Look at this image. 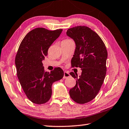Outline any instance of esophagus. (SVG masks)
<instances>
[{"label": "esophagus", "instance_id": "obj_1", "mask_svg": "<svg viewBox=\"0 0 129 129\" xmlns=\"http://www.w3.org/2000/svg\"><path fill=\"white\" fill-rule=\"evenodd\" d=\"M69 76H70V74H69V73L67 72H64V76H63V78H64V79H66V78H69Z\"/></svg>", "mask_w": 129, "mask_h": 129}]
</instances>
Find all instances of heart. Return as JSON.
<instances>
[{"label":"heart","instance_id":"1","mask_svg":"<svg viewBox=\"0 0 129 129\" xmlns=\"http://www.w3.org/2000/svg\"><path fill=\"white\" fill-rule=\"evenodd\" d=\"M69 40H70V39H66V40H63V41H69Z\"/></svg>","mask_w":129,"mask_h":129}]
</instances>
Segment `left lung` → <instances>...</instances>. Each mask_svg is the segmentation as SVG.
Returning <instances> with one entry per match:
<instances>
[{"label":"left lung","instance_id":"8db88e82","mask_svg":"<svg viewBox=\"0 0 129 129\" xmlns=\"http://www.w3.org/2000/svg\"><path fill=\"white\" fill-rule=\"evenodd\" d=\"M67 35L74 40L76 45L72 67H79L82 70L79 78L76 74L70 73L76 81L69 94L75 102L85 104L96 97L103 84L108 52L101 38L89 27H73L68 30Z\"/></svg>","mask_w":129,"mask_h":129}]
</instances>
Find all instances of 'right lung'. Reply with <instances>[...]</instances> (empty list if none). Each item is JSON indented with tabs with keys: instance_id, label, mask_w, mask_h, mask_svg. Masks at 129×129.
<instances>
[{
	"instance_id": "right-lung-1",
	"label": "right lung",
	"mask_w": 129,
	"mask_h": 129,
	"mask_svg": "<svg viewBox=\"0 0 129 129\" xmlns=\"http://www.w3.org/2000/svg\"><path fill=\"white\" fill-rule=\"evenodd\" d=\"M62 31L35 28L25 35L19 45L15 59L17 76L27 98L34 104L48 101L52 84L64 76V72L59 67L45 72L42 63L49 48Z\"/></svg>"
}]
</instances>
